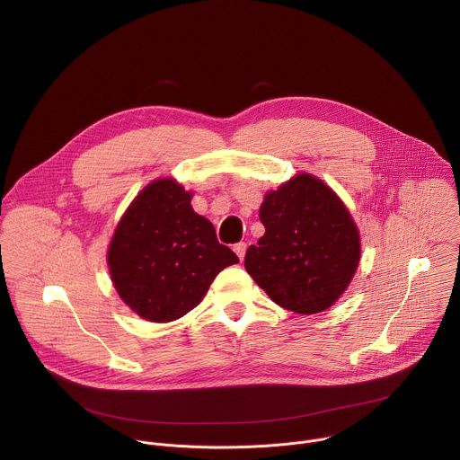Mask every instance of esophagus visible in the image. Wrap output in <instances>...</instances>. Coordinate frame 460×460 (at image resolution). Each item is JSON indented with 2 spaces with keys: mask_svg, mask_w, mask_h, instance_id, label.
<instances>
[{
  "mask_svg": "<svg viewBox=\"0 0 460 460\" xmlns=\"http://www.w3.org/2000/svg\"><path fill=\"white\" fill-rule=\"evenodd\" d=\"M234 252L238 254V258L240 260H243V256H245V251H247V243L245 242H238V243H234Z\"/></svg>",
  "mask_w": 460,
  "mask_h": 460,
  "instance_id": "esophagus-1",
  "label": "esophagus"
}]
</instances>
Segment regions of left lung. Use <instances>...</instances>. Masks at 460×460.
I'll return each mask as SVG.
<instances>
[{
  "label": "left lung",
  "mask_w": 460,
  "mask_h": 460,
  "mask_svg": "<svg viewBox=\"0 0 460 460\" xmlns=\"http://www.w3.org/2000/svg\"><path fill=\"white\" fill-rule=\"evenodd\" d=\"M264 236L245 270L280 307L314 314L348 289L360 260L358 229L339 196L304 172L270 190L260 206Z\"/></svg>",
  "instance_id": "1"
}]
</instances>
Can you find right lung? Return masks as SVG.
I'll list each match as a JSON object with an SVG mask.
<instances>
[{
  "label": "right lung",
  "mask_w": 460,
  "mask_h": 460,
  "mask_svg": "<svg viewBox=\"0 0 460 460\" xmlns=\"http://www.w3.org/2000/svg\"><path fill=\"white\" fill-rule=\"evenodd\" d=\"M121 300L138 316L171 322L194 309L215 277L238 261L176 180L149 183L121 217L107 252Z\"/></svg>",
  "instance_id": "add662e5"
}]
</instances>
